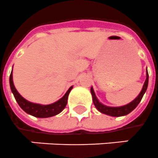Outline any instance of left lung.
I'll return each instance as SVG.
<instances>
[{
    "instance_id": "1",
    "label": "left lung",
    "mask_w": 158,
    "mask_h": 158,
    "mask_svg": "<svg viewBox=\"0 0 158 158\" xmlns=\"http://www.w3.org/2000/svg\"><path fill=\"white\" fill-rule=\"evenodd\" d=\"M148 85V70H146V80L143 83V88L141 89L140 93L133 101H131V103H127L126 105L120 106V107H109V106L104 105L101 102H99V100L95 95V93H94V89L92 86L90 88V92H91L92 94L93 103H94L95 108H97V110L103 113V114L108 115L111 117H122V116L129 114L138 106V104L143 98V94H145V92L147 90Z\"/></svg>"
}]
</instances>
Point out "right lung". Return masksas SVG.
Masks as SVG:
<instances>
[{
	"instance_id": "obj_1",
	"label": "right lung",
	"mask_w": 158,
	"mask_h": 158,
	"mask_svg": "<svg viewBox=\"0 0 158 158\" xmlns=\"http://www.w3.org/2000/svg\"><path fill=\"white\" fill-rule=\"evenodd\" d=\"M10 85L11 91L13 93L15 99L19 103V105L25 113L27 114L31 115L33 117H39V118H46V117H54L55 115L59 114L64 110V108L66 107L68 103V98L70 91L72 90L73 86H71L68 89V91L65 93L64 96L61 99L55 102V103H50V104H40V103H31L30 101L25 99L21 94L18 92L15 88L13 81V73L11 72L10 76Z\"/></svg>"
}]
</instances>
